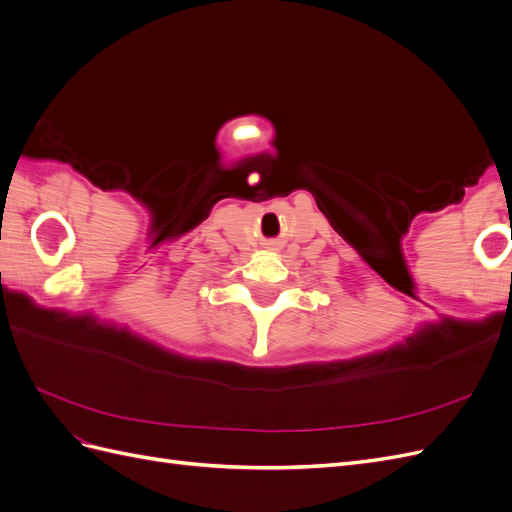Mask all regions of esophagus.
Here are the masks:
<instances>
[{"label": "esophagus", "mask_w": 512, "mask_h": 512, "mask_svg": "<svg viewBox=\"0 0 512 512\" xmlns=\"http://www.w3.org/2000/svg\"><path fill=\"white\" fill-rule=\"evenodd\" d=\"M273 245H275V243H273Z\"/></svg>", "instance_id": "obj_1"}]
</instances>
